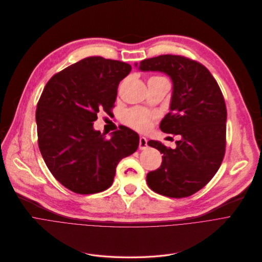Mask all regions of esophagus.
I'll return each instance as SVG.
<instances>
[{"instance_id":"1","label":"esophagus","mask_w":262,"mask_h":262,"mask_svg":"<svg viewBox=\"0 0 262 262\" xmlns=\"http://www.w3.org/2000/svg\"><path fill=\"white\" fill-rule=\"evenodd\" d=\"M147 147V139L145 137H140L139 139V148L145 149Z\"/></svg>"}]
</instances>
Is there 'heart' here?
Returning a JSON list of instances; mask_svg holds the SVG:
<instances>
[{
    "instance_id": "heart-1",
    "label": "heart",
    "mask_w": 262,
    "mask_h": 262,
    "mask_svg": "<svg viewBox=\"0 0 262 262\" xmlns=\"http://www.w3.org/2000/svg\"><path fill=\"white\" fill-rule=\"evenodd\" d=\"M124 121L130 127L140 132H145L150 127L151 115L141 108H133L125 113Z\"/></svg>"
}]
</instances>
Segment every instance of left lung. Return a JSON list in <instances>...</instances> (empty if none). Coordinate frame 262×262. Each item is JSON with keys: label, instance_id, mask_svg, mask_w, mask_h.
Segmentation results:
<instances>
[{"label": "left lung", "instance_id": "obj_1", "mask_svg": "<svg viewBox=\"0 0 262 262\" xmlns=\"http://www.w3.org/2000/svg\"><path fill=\"white\" fill-rule=\"evenodd\" d=\"M135 66L170 78L169 113L162 119L160 129L180 136L173 149L159 141L147 142L163 156L161 166L147 173L146 182L160 195L188 197L210 182L223 160L226 107L222 93L206 67L182 56L163 55Z\"/></svg>", "mask_w": 262, "mask_h": 262}]
</instances>
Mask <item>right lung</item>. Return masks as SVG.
Here are the masks:
<instances>
[{"instance_id": "1", "label": "right lung", "mask_w": 262, "mask_h": 262, "mask_svg": "<svg viewBox=\"0 0 262 262\" xmlns=\"http://www.w3.org/2000/svg\"><path fill=\"white\" fill-rule=\"evenodd\" d=\"M130 71L127 63L90 57L44 87L36 112L39 148L54 177L74 193L107 189L118 163L139 146V135L126 126L108 139L94 128L97 114L114 107L118 85Z\"/></svg>"}]
</instances>
